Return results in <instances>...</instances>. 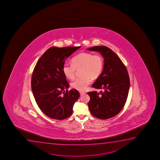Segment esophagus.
Wrapping results in <instances>:
<instances>
[{
	"label": "esophagus",
	"mask_w": 160,
	"mask_h": 160,
	"mask_svg": "<svg viewBox=\"0 0 160 160\" xmlns=\"http://www.w3.org/2000/svg\"><path fill=\"white\" fill-rule=\"evenodd\" d=\"M85 94V92H80V95H82L83 94Z\"/></svg>",
	"instance_id": "34e87169"
}]
</instances>
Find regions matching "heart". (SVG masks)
Here are the masks:
<instances>
[{"instance_id":"obj_1","label":"heart","mask_w":160,"mask_h":160,"mask_svg":"<svg viewBox=\"0 0 160 160\" xmlns=\"http://www.w3.org/2000/svg\"><path fill=\"white\" fill-rule=\"evenodd\" d=\"M81 77L75 79L71 83L73 88L80 91L86 89L92 78L97 79L103 68V59L100 55L82 52L72 59V63L65 62L62 65V72L68 79H73L76 70L80 68Z\"/></svg>"}]
</instances>
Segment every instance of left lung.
I'll use <instances>...</instances> for the list:
<instances>
[{
    "mask_svg": "<svg viewBox=\"0 0 160 160\" xmlns=\"http://www.w3.org/2000/svg\"><path fill=\"white\" fill-rule=\"evenodd\" d=\"M89 51H98L104 58L103 70L92 85L103 89L88 92L89 109L92 116L107 119L115 116L124 107L130 89V78L126 67L118 56L105 46H94Z\"/></svg>",
    "mask_w": 160,
    "mask_h": 160,
    "instance_id": "1",
    "label": "left lung"
}]
</instances>
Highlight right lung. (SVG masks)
Returning <instances> with one entry per match:
<instances>
[{
    "mask_svg": "<svg viewBox=\"0 0 160 160\" xmlns=\"http://www.w3.org/2000/svg\"><path fill=\"white\" fill-rule=\"evenodd\" d=\"M81 47H51L38 60L32 77V90L36 103L51 118L62 120L70 117L80 94L69 85L62 72L65 60Z\"/></svg>",
    "mask_w": 160,
    "mask_h": 160,
    "instance_id": "1",
    "label": "right lung"
}]
</instances>
